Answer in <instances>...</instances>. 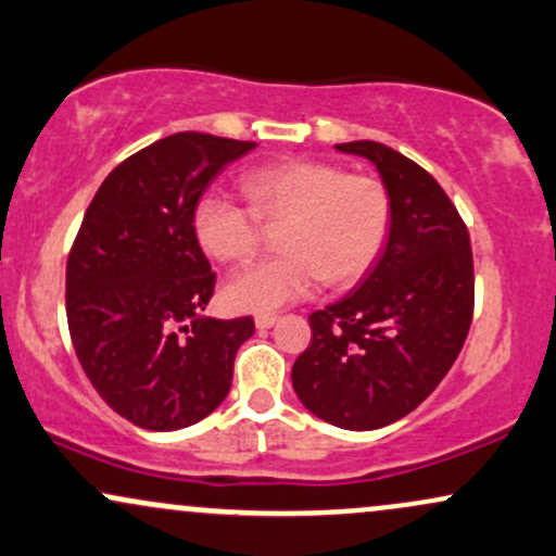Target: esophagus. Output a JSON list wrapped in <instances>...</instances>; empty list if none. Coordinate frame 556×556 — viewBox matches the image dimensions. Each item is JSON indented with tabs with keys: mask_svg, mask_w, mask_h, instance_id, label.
Returning a JSON list of instances; mask_svg holds the SVG:
<instances>
[{
	"mask_svg": "<svg viewBox=\"0 0 556 556\" xmlns=\"http://www.w3.org/2000/svg\"><path fill=\"white\" fill-rule=\"evenodd\" d=\"M277 314H258L256 316V327L258 329H271L274 327V324H277Z\"/></svg>",
	"mask_w": 556,
	"mask_h": 556,
	"instance_id": "esophagus-1",
	"label": "esophagus"
}]
</instances>
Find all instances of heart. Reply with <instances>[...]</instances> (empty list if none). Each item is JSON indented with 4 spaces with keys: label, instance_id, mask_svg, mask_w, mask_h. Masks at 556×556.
I'll return each mask as SVG.
<instances>
[{
    "label": "heart",
    "instance_id": "obj_1",
    "mask_svg": "<svg viewBox=\"0 0 556 556\" xmlns=\"http://www.w3.org/2000/svg\"><path fill=\"white\" fill-rule=\"evenodd\" d=\"M238 198L208 190L195 201L198 245L222 264L253 256L264 225H279L282 253L235 271L225 300L242 314H274L327 279L350 287L371 271L392 227V198L371 175H348L316 159H287L242 177Z\"/></svg>",
    "mask_w": 556,
    "mask_h": 556
}]
</instances>
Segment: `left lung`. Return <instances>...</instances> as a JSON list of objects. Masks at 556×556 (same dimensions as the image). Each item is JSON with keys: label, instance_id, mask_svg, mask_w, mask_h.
<instances>
[{"label": "left lung", "instance_id": "8db88e82", "mask_svg": "<svg viewBox=\"0 0 556 556\" xmlns=\"http://www.w3.org/2000/svg\"><path fill=\"white\" fill-rule=\"evenodd\" d=\"M337 151L376 164L392 227L358 290L308 316L292 387L327 424L371 431L416 410L460 355L473 321V251L455 203L413 159L374 140Z\"/></svg>", "mask_w": 556, "mask_h": 556}]
</instances>
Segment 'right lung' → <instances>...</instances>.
<instances>
[{
  "label": "right lung",
  "instance_id": "add662e5",
  "mask_svg": "<svg viewBox=\"0 0 556 556\" xmlns=\"http://www.w3.org/2000/svg\"><path fill=\"white\" fill-rule=\"evenodd\" d=\"M256 143L175 132L117 164L67 256V327L83 371L117 416L175 431L214 413L251 316L201 318L216 274L193 208L222 167Z\"/></svg>",
  "mask_w": 556,
  "mask_h": 556
}]
</instances>
